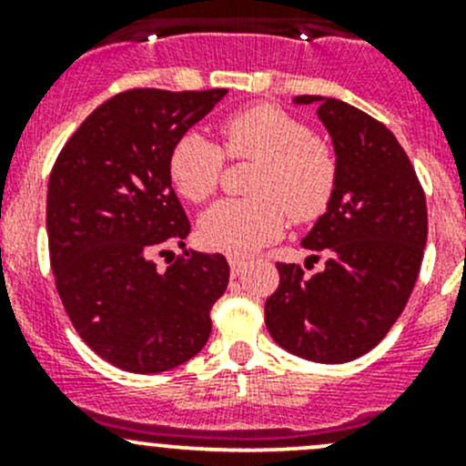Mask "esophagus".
<instances>
[{"mask_svg": "<svg viewBox=\"0 0 466 466\" xmlns=\"http://www.w3.org/2000/svg\"><path fill=\"white\" fill-rule=\"evenodd\" d=\"M246 266H248V261L243 259V257H229V270H232L234 277L241 275V272L246 270Z\"/></svg>", "mask_w": 466, "mask_h": 466, "instance_id": "34e87169", "label": "esophagus"}]
</instances>
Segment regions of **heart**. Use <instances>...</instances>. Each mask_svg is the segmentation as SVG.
<instances>
[{
	"instance_id": "heart-1",
	"label": "heart",
	"mask_w": 466,
	"mask_h": 466,
	"mask_svg": "<svg viewBox=\"0 0 466 466\" xmlns=\"http://www.w3.org/2000/svg\"><path fill=\"white\" fill-rule=\"evenodd\" d=\"M223 148L198 133L177 139L168 155V176L177 194L205 203L223 177L225 157L257 162L250 198L223 200L200 220V237L228 255H252L281 237L286 220L311 223L331 205L338 187L336 150L284 107L261 103L220 124Z\"/></svg>"
}]
</instances>
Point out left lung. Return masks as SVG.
Returning a JSON list of instances; mask_svg holds the SVG:
<instances>
[{"instance_id":"1","label":"left lung","mask_w":466,"mask_h":466,"mask_svg":"<svg viewBox=\"0 0 466 466\" xmlns=\"http://www.w3.org/2000/svg\"><path fill=\"white\" fill-rule=\"evenodd\" d=\"M318 103L338 157V187L302 246L324 268L304 275L277 263L279 286L266 299L272 340L313 363H347L390 331L415 289L424 259L429 214L406 150L368 112L338 98Z\"/></svg>"}]
</instances>
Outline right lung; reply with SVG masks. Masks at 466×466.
<instances>
[{"label":"right lung","mask_w":466,"mask_h":466,"mask_svg":"<svg viewBox=\"0 0 466 466\" xmlns=\"http://www.w3.org/2000/svg\"><path fill=\"white\" fill-rule=\"evenodd\" d=\"M225 94H115L78 126L51 168L46 237L56 290L89 350L126 372L157 374L194 359L228 289L223 255L185 252L167 270L155 263L167 246H185L191 229L168 155Z\"/></svg>","instance_id":"1"}]
</instances>
